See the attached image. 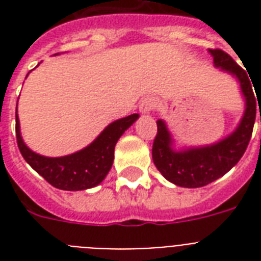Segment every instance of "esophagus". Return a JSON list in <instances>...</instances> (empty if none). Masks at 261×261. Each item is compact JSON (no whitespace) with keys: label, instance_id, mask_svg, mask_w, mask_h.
I'll use <instances>...</instances> for the list:
<instances>
[{"label":"esophagus","instance_id":"34e87169","mask_svg":"<svg viewBox=\"0 0 261 261\" xmlns=\"http://www.w3.org/2000/svg\"><path fill=\"white\" fill-rule=\"evenodd\" d=\"M159 106V100L155 97H153V96H147V97H145L141 101V104H139V110H141V112L142 114H149L150 111L155 110V107Z\"/></svg>","mask_w":261,"mask_h":261}]
</instances>
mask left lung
Wrapping results in <instances>:
<instances>
[{
    "mask_svg": "<svg viewBox=\"0 0 261 261\" xmlns=\"http://www.w3.org/2000/svg\"><path fill=\"white\" fill-rule=\"evenodd\" d=\"M215 67L239 80L245 97V112L241 122L230 135L208 146L174 150L173 139L164 120H157V135L153 142V163L168 181L184 188H199L215 181L239 163L251 141L256 119V97L248 73L225 51L208 50ZM261 123V114H260Z\"/></svg>",
    "mask_w": 261,
    "mask_h": 261,
    "instance_id": "left-lung-1",
    "label": "left lung"
}]
</instances>
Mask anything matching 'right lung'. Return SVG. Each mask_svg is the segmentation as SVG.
I'll use <instances>...</instances> for the list:
<instances>
[{
	"instance_id": "obj_1",
	"label": "right lung",
	"mask_w": 261,
	"mask_h": 261,
	"mask_svg": "<svg viewBox=\"0 0 261 261\" xmlns=\"http://www.w3.org/2000/svg\"><path fill=\"white\" fill-rule=\"evenodd\" d=\"M138 118V114H133L115 120L102 130L89 146L73 154L44 157L31 150L22 141L16 108L17 146L27 163L55 188L65 191L88 190L98 186L106 178L114 163L115 145L123 133Z\"/></svg>"
}]
</instances>
